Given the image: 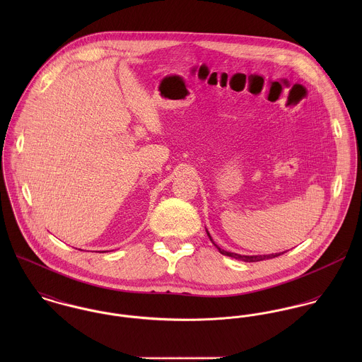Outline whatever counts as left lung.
Wrapping results in <instances>:
<instances>
[{
	"instance_id": "8db88e82",
	"label": "left lung",
	"mask_w": 362,
	"mask_h": 362,
	"mask_svg": "<svg viewBox=\"0 0 362 362\" xmlns=\"http://www.w3.org/2000/svg\"><path fill=\"white\" fill-rule=\"evenodd\" d=\"M207 235H209V238H210V241L214 244V241L211 240V237H210V234H209V231H207ZM214 247L218 250V252L220 254H223V255H226V257H230V258H235L240 259V260H244V262H259V260H263V259H272L276 258V257H280V255H283L284 252H277V254H269V255H240V254H234V252H228V251H224V250H221L218 245H216L214 244Z\"/></svg>"
}]
</instances>
